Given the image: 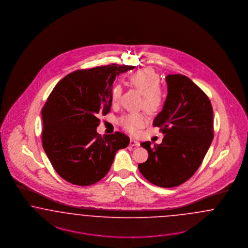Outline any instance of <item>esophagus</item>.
<instances>
[{
  "mask_svg": "<svg viewBox=\"0 0 248 248\" xmlns=\"http://www.w3.org/2000/svg\"><path fill=\"white\" fill-rule=\"evenodd\" d=\"M129 145L131 146V147H139V141H137V140H135V139H130V143H129Z\"/></svg>",
  "mask_w": 248,
  "mask_h": 248,
  "instance_id": "34e87169",
  "label": "esophagus"
}]
</instances>
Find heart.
Wrapping results in <instances>:
<instances>
[{
	"instance_id": "obj_1",
	"label": "heart",
	"mask_w": 248,
	"mask_h": 248,
	"mask_svg": "<svg viewBox=\"0 0 248 248\" xmlns=\"http://www.w3.org/2000/svg\"><path fill=\"white\" fill-rule=\"evenodd\" d=\"M129 84L139 90L143 95L141 107L149 112H155L163 103V94L160 90L159 76L152 68H143L133 73L129 77ZM122 95V88L119 85L111 89V99L117 102ZM148 123L147 115L143 112H133L123 115L119 119L122 127L131 134L138 133Z\"/></svg>"
}]
</instances>
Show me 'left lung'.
Wrapping results in <instances>:
<instances>
[{
    "instance_id": "obj_1",
    "label": "left lung",
    "mask_w": 248,
    "mask_h": 248,
    "mask_svg": "<svg viewBox=\"0 0 248 248\" xmlns=\"http://www.w3.org/2000/svg\"><path fill=\"white\" fill-rule=\"evenodd\" d=\"M168 95L154 119L162 143H141L149 158L139 163L142 175L160 187H174L191 178L199 168L212 142L213 109L204 91L183 75L166 77Z\"/></svg>"
}]
</instances>
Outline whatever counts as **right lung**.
I'll return each mask as SVG.
<instances>
[{"label":"right lung","mask_w":248,"mask_h":248,"mask_svg":"<svg viewBox=\"0 0 248 248\" xmlns=\"http://www.w3.org/2000/svg\"><path fill=\"white\" fill-rule=\"evenodd\" d=\"M134 68L111 63L77 70L52 89L41 109V140L62 178L77 186H91L108 173L115 153L128 146L124 134L101 137L96 129L99 116L109 112L116 76Z\"/></svg>","instance_id":"1"}]
</instances>
